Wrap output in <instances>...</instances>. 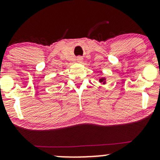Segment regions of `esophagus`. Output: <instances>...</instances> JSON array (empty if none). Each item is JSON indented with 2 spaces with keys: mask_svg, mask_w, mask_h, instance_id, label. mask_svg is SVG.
<instances>
[{
  "mask_svg": "<svg viewBox=\"0 0 160 160\" xmlns=\"http://www.w3.org/2000/svg\"><path fill=\"white\" fill-rule=\"evenodd\" d=\"M82 60H83V58H82V56H78V58H77V62H78V63H81Z\"/></svg>",
  "mask_w": 160,
  "mask_h": 160,
  "instance_id": "1",
  "label": "esophagus"
}]
</instances>
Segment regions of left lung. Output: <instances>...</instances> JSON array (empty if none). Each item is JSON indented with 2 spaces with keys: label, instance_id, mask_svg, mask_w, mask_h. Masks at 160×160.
Here are the masks:
<instances>
[{
  "label": "left lung",
  "instance_id": "left-lung-1",
  "mask_svg": "<svg viewBox=\"0 0 160 160\" xmlns=\"http://www.w3.org/2000/svg\"><path fill=\"white\" fill-rule=\"evenodd\" d=\"M98 80H99V82H100L102 85V84L104 85V84H106V82H106V81H107V78H104H104H101Z\"/></svg>",
  "mask_w": 160,
  "mask_h": 160
}]
</instances>
